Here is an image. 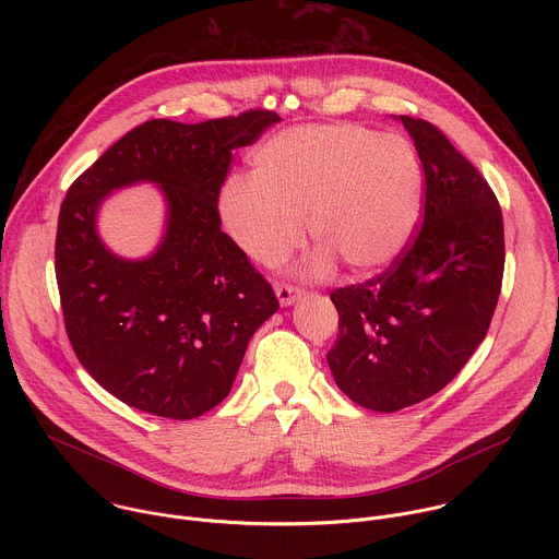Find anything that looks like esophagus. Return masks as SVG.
Instances as JSON below:
<instances>
[{
  "label": "esophagus",
  "instance_id": "obj_1",
  "mask_svg": "<svg viewBox=\"0 0 559 559\" xmlns=\"http://www.w3.org/2000/svg\"><path fill=\"white\" fill-rule=\"evenodd\" d=\"M274 292H276V298H278L281 307L294 305V302L300 298V294H302V289H298V287H294V285H287V283H276V285H274Z\"/></svg>",
  "mask_w": 559,
  "mask_h": 559
}]
</instances>
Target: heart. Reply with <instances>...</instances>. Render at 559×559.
I'll list each match as a JSON object with an SVG mask.
<instances>
[{
  "label": "heart",
  "mask_w": 559,
  "mask_h": 559,
  "mask_svg": "<svg viewBox=\"0 0 559 559\" xmlns=\"http://www.w3.org/2000/svg\"><path fill=\"white\" fill-rule=\"evenodd\" d=\"M423 166L412 143L354 123L300 126L252 154V179H229L221 221L252 261L285 263L305 238L318 243L309 267L334 259L376 274L401 257L420 223Z\"/></svg>",
  "instance_id": "heart-1"
}]
</instances>
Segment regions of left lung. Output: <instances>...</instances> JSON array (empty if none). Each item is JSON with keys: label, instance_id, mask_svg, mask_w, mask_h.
Segmentation results:
<instances>
[{"label": "left lung", "instance_id": "1", "mask_svg": "<svg viewBox=\"0 0 559 559\" xmlns=\"http://www.w3.org/2000/svg\"><path fill=\"white\" fill-rule=\"evenodd\" d=\"M425 170V223L380 276L332 292L328 365L343 393L391 414L447 386L489 332L504 272L502 210L489 183L429 121L397 117Z\"/></svg>", "mask_w": 559, "mask_h": 559}]
</instances>
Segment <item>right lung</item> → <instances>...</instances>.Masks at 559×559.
<instances>
[{
    "instance_id": "add662e5",
    "label": "right lung",
    "mask_w": 559,
    "mask_h": 559,
    "mask_svg": "<svg viewBox=\"0 0 559 559\" xmlns=\"http://www.w3.org/2000/svg\"><path fill=\"white\" fill-rule=\"evenodd\" d=\"M278 121L272 110L152 119L70 186L55 243L63 323L79 362L121 403L170 420L203 416L229 393L250 338L278 309L218 216L231 150ZM136 182L163 192L167 227L152 255L123 260L100 241L96 216L112 191Z\"/></svg>"
}]
</instances>
